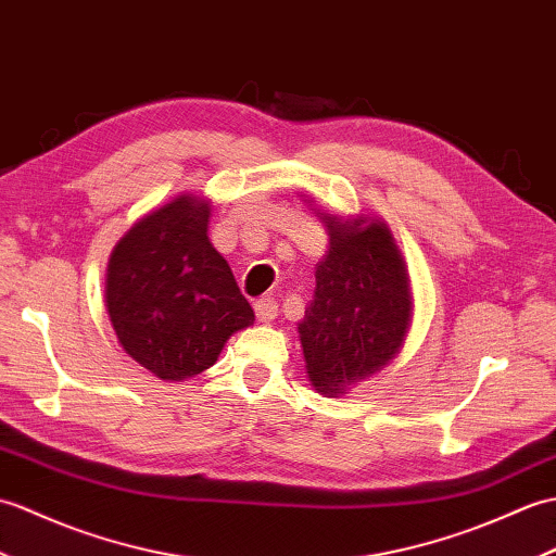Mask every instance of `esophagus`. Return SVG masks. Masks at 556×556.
Instances as JSON below:
<instances>
[{"mask_svg": "<svg viewBox=\"0 0 556 556\" xmlns=\"http://www.w3.org/2000/svg\"><path fill=\"white\" fill-rule=\"evenodd\" d=\"M277 313H279L277 301H273V299L255 301V315H257V321H263V325H269V321H275Z\"/></svg>", "mask_w": 556, "mask_h": 556, "instance_id": "esophagus-1", "label": "esophagus"}]
</instances>
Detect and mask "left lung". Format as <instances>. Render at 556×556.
Listing matches in <instances>:
<instances>
[{"instance_id": "1", "label": "left lung", "mask_w": 556, "mask_h": 556, "mask_svg": "<svg viewBox=\"0 0 556 556\" xmlns=\"http://www.w3.org/2000/svg\"><path fill=\"white\" fill-rule=\"evenodd\" d=\"M303 201L327 229L329 247L315 267V293L299 321L305 371L327 397L345 395L377 377L403 351L412 327L405 257L377 215H333Z\"/></svg>"}]
</instances>
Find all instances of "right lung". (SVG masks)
<instances>
[{
    "label": "right lung",
    "mask_w": 556,
    "mask_h": 556,
    "mask_svg": "<svg viewBox=\"0 0 556 556\" xmlns=\"http://www.w3.org/2000/svg\"><path fill=\"white\" fill-rule=\"evenodd\" d=\"M211 203L177 193L141 215L109 257L103 301L115 337L161 381H187L213 367L231 333L255 321L208 239Z\"/></svg>",
    "instance_id": "add662e5"
}]
</instances>
